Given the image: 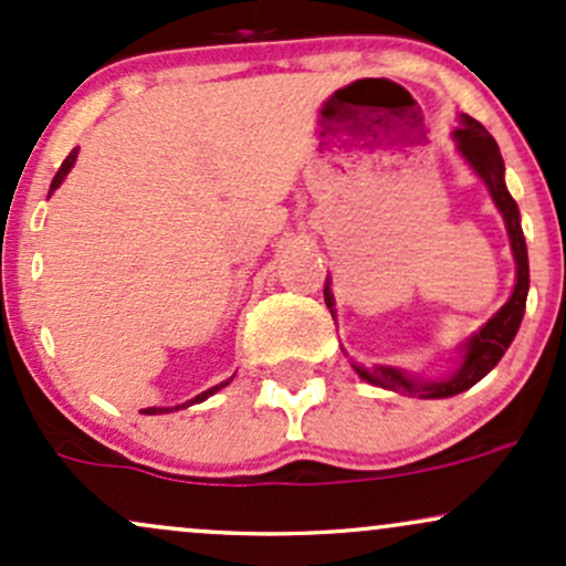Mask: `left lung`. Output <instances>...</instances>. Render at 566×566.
<instances>
[{
    "label": "left lung",
    "mask_w": 566,
    "mask_h": 566,
    "mask_svg": "<svg viewBox=\"0 0 566 566\" xmlns=\"http://www.w3.org/2000/svg\"><path fill=\"white\" fill-rule=\"evenodd\" d=\"M454 138H458L460 154L471 161L473 170L479 172V178H482L486 188H490L497 210L503 212L505 229H509V237H511L513 261H516V287H513V295L509 297V303H505L503 308H500L469 343H465L463 365H460V369L450 380L418 382V380H409L405 373H399V369H391V367H375L373 373H367L365 367H356V373H359L365 380L375 382V386L391 388V391L420 394L426 396V399H444V396L465 391V388L476 386V382L497 365L500 356L509 350L511 340L516 337V329L524 316V305H527V290H530L527 244H524L522 223H518V207L509 193V188H505V178H503L505 165H503V157H500L497 143L476 119H471V116H463V127L454 129ZM324 303H327V308L333 311L335 303H333V292H329V284H324Z\"/></svg>",
    "instance_id": "left-lung-1"
}]
</instances>
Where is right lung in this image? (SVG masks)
Returning <instances> with one entry per match:
<instances>
[{
	"mask_svg": "<svg viewBox=\"0 0 566 566\" xmlns=\"http://www.w3.org/2000/svg\"><path fill=\"white\" fill-rule=\"evenodd\" d=\"M76 154H80V148H74V151H71L66 159H63V165H61V167H57V172H55L53 184H50V191H55V188L63 184V178H66V175H69V170H71V167H74V161H76ZM223 386H229V380H226V382H220V386H212V388H210V391H205V394L193 396V399H191V401H186V405H184V407H188V405H193V401H205V399H207V396H212V394H216V391H220V388H223ZM170 409H172V407H167V409H161V407H148V409H140V412H143V415H157V412H170ZM175 409H180V407H175Z\"/></svg>",
	"mask_w": 566,
	"mask_h": 566,
	"instance_id": "add662e5",
	"label": "right lung"
}]
</instances>
